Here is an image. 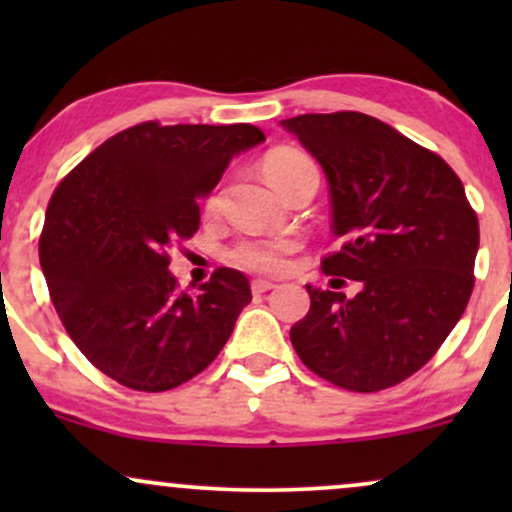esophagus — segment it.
Returning <instances> with one entry per match:
<instances>
[{"label":"esophagus","mask_w":512,"mask_h":512,"mask_svg":"<svg viewBox=\"0 0 512 512\" xmlns=\"http://www.w3.org/2000/svg\"><path fill=\"white\" fill-rule=\"evenodd\" d=\"M274 281H269V279H255L252 281V293H267V291H272L274 289Z\"/></svg>","instance_id":"esophagus-1"}]
</instances>
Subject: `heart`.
Instances as JSON below:
<instances>
[{"mask_svg":"<svg viewBox=\"0 0 512 512\" xmlns=\"http://www.w3.org/2000/svg\"><path fill=\"white\" fill-rule=\"evenodd\" d=\"M310 168H315L313 161L298 149H274L262 161L264 178L272 182L279 192ZM211 204H214V199H211ZM296 248L298 243L293 238H252L243 240L233 250V262L252 269V272L276 274L286 267V257Z\"/></svg>","mask_w":512,"mask_h":512,"instance_id":"b5f03b06","label":"heart"}]
</instances>
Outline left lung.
Segmentation results:
<instances>
[{
    "label": "left lung",
    "mask_w": 512,
    "mask_h": 512,
    "mask_svg": "<svg viewBox=\"0 0 512 512\" xmlns=\"http://www.w3.org/2000/svg\"><path fill=\"white\" fill-rule=\"evenodd\" d=\"M281 127L325 170L342 250L327 274L354 298L305 286L291 344L320 378L378 392L416 373L457 325L474 286L479 221L443 158L363 113H310Z\"/></svg>",
    "instance_id": "obj_1"
}]
</instances>
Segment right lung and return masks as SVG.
<instances>
[{
    "label": "right lung",
    "instance_id": "1",
    "mask_svg": "<svg viewBox=\"0 0 512 512\" xmlns=\"http://www.w3.org/2000/svg\"><path fill=\"white\" fill-rule=\"evenodd\" d=\"M252 125L142 122L115 134L60 182L45 214L40 267L64 330L98 370L142 392L173 390L219 356L248 276L221 267L178 291L168 250L199 228V197L233 156L262 144Z\"/></svg>",
    "mask_w": 512,
    "mask_h": 512
}]
</instances>
